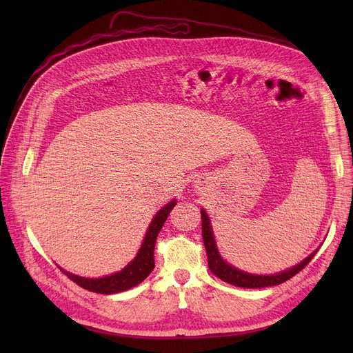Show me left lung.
<instances>
[{
	"mask_svg": "<svg viewBox=\"0 0 353 353\" xmlns=\"http://www.w3.org/2000/svg\"><path fill=\"white\" fill-rule=\"evenodd\" d=\"M200 213H201V236H203V242H205V248H206V253H208L209 269L213 274H216L219 277V279H221L226 283H230L233 286H237V288L259 289V288L281 285V283L289 281L290 277H293L296 273H299L312 261V257L318 252V249H316L301 263H298L293 268H289L283 272H279V273H274V274L248 273V272H243V270L232 266L230 263H228L225 261L223 257L220 256L217 245H216V239L213 234L210 219L205 209H201Z\"/></svg>",
	"mask_w": 353,
	"mask_h": 353,
	"instance_id": "1",
	"label": "left lung"
}]
</instances>
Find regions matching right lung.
<instances>
[{"instance_id": "right-lung-1", "label": "right lung", "mask_w": 353, "mask_h": 353, "mask_svg": "<svg viewBox=\"0 0 353 353\" xmlns=\"http://www.w3.org/2000/svg\"><path fill=\"white\" fill-rule=\"evenodd\" d=\"M174 206H176V199L170 200L164 208H161L156 213V216L152 220V223L148 225L141 248L139 249L136 257L123 270L116 272L113 274H108V276L96 277V279L72 274L61 268H60V270H63V273H65L72 282H76L83 289H87L90 292H96V293L113 294V293H120V292H124V290H128V289L137 286L154 269L156 239L164 225L167 216H169V213L173 210Z\"/></svg>"}]
</instances>
